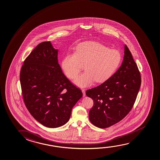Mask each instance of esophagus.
<instances>
[{
    "label": "esophagus",
    "mask_w": 160,
    "mask_h": 160,
    "mask_svg": "<svg viewBox=\"0 0 160 160\" xmlns=\"http://www.w3.org/2000/svg\"><path fill=\"white\" fill-rule=\"evenodd\" d=\"M82 91V92L83 93V97H85L86 96V93H85V90H84V89H82L81 90Z\"/></svg>",
    "instance_id": "34e87169"
}]
</instances>
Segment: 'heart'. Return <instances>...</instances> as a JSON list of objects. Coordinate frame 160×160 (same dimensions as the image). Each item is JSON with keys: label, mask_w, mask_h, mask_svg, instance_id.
<instances>
[{"label": "heart", "mask_w": 160, "mask_h": 160, "mask_svg": "<svg viewBox=\"0 0 160 160\" xmlns=\"http://www.w3.org/2000/svg\"><path fill=\"white\" fill-rule=\"evenodd\" d=\"M122 61L119 51L109 49L97 42H86L77 47L75 53L63 59L62 66L69 78L75 79L84 66L86 72L77 77L74 82L81 88L91 85L94 81H106L118 69Z\"/></svg>", "instance_id": "b5f03b06"}]
</instances>
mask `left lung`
<instances>
[{
	"label": "left lung",
	"mask_w": 160,
	"mask_h": 160,
	"mask_svg": "<svg viewBox=\"0 0 160 160\" xmlns=\"http://www.w3.org/2000/svg\"><path fill=\"white\" fill-rule=\"evenodd\" d=\"M141 82L138 66L125 45L123 62L118 70L103 83L86 91L87 96L94 102L88 114L91 123L104 129L122 120L132 109Z\"/></svg>",
	"instance_id": "8db88e82"
}]
</instances>
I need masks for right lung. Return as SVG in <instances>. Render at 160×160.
<instances>
[{"instance_id": "obj_1", "label": "right lung", "mask_w": 160, "mask_h": 160, "mask_svg": "<svg viewBox=\"0 0 160 160\" xmlns=\"http://www.w3.org/2000/svg\"><path fill=\"white\" fill-rule=\"evenodd\" d=\"M58 52L50 41L38 44L26 58L20 77L28 111L36 121L51 128L67 123L72 107L82 96L62 73Z\"/></svg>"}]
</instances>
